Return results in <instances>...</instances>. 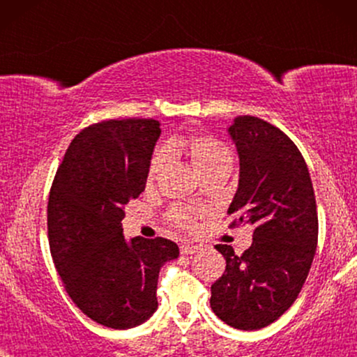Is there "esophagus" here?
I'll return each instance as SVG.
<instances>
[{
	"instance_id": "esophagus-1",
	"label": "esophagus",
	"mask_w": 357,
	"mask_h": 357,
	"mask_svg": "<svg viewBox=\"0 0 357 357\" xmlns=\"http://www.w3.org/2000/svg\"><path fill=\"white\" fill-rule=\"evenodd\" d=\"M180 252H182V255H195V253L199 252V247L198 245H182L180 247Z\"/></svg>"
}]
</instances>
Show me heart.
Segmentation results:
<instances>
[{
    "mask_svg": "<svg viewBox=\"0 0 357 357\" xmlns=\"http://www.w3.org/2000/svg\"><path fill=\"white\" fill-rule=\"evenodd\" d=\"M167 151L170 155L177 158V155L185 154L190 159V162L195 170L199 174V177L213 172H222V170H231L234 158L231 149L227 148L222 141L211 136H193L190 139L174 138L169 141ZM169 155L164 151L154 154L151 160L148 170V183H154L158 180L159 174L167 164ZM170 219L180 227H193L195 214L188 209H174L170 213Z\"/></svg>",
    "mask_w": 357,
    "mask_h": 357,
    "instance_id": "heart-1",
    "label": "heart"
}]
</instances>
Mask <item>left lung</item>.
<instances>
[{
  "mask_svg": "<svg viewBox=\"0 0 357 357\" xmlns=\"http://www.w3.org/2000/svg\"><path fill=\"white\" fill-rule=\"evenodd\" d=\"M227 133L238 154V185L227 214L232 226L252 224V245L241 257L216 245L226 271L211 286V309L237 330H260L299 296L314 261L319 218L309 169L280 128L238 115Z\"/></svg>",
  "mask_w": 357,
  "mask_h": 357,
  "instance_id": "1",
  "label": "left lung"
}]
</instances>
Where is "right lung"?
Segmentation results:
<instances>
[{"label":"right lung","mask_w":357,"mask_h":357,"mask_svg":"<svg viewBox=\"0 0 357 357\" xmlns=\"http://www.w3.org/2000/svg\"><path fill=\"white\" fill-rule=\"evenodd\" d=\"M158 120H109L71 141L48 198V241L73 302L97 324L135 328L158 310V278L178 257L167 238H126L125 204L146 187Z\"/></svg>","instance_id":"right-lung-1"}]
</instances>
